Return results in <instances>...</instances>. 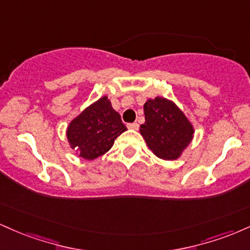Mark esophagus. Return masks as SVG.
<instances>
[{
	"mask_svg": "<svg viewBox=\"0 0 250 250\" xmlns=\"http://www.w3.org/2000/svg\"><path fill=\"white\" fill-rule=\"evenodd\" d=\"M128 129H131V130H137V129H139V125H137L136 122H134V123H128Z\"/></svg>",
	"mask_w": 250,
	"mask_h": 250,
	"instance_id": "34e87169",
	"label": "esophagus"
}]
</instances>
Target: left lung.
I'll return each mask as SVG.
<instances>
[{
  "label": "left lung",
  "mask_w": 250,
  "mask_h": 250,
  "mask_svg": "<svg viewBox=\"0 0 250 250\" xmlns=\"http://www.w3.org/2000/svg\"><path fill=\"white\" fill-rule=\"evenodd\" d=\"M146 122L140 133L157 157L179 159L193 140L194 128L183 111L165 97L148 100L143 105Z\"/></svg>",
  "instance_id": "8db88e82"
}]
</instances>
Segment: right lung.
I'll return each mask as SVG.
<instances>
[{
    "label": "right lung",
    "instance_id": "1",
    "mask_svg": "<svg viewBox=\"0 0 250 250\" xmlns=\"http://www.w3.org/2000/svg\"><path fill=\"white\" fill-rule=\"evenodd\" d=\"M127 127L121 116L103 96L76 116L67 129L70 148L85 160H95L113 147L114 141Z\"/></svg>",
    "mask_w": 250,
    "mask_h": 250
}]
</instances>
